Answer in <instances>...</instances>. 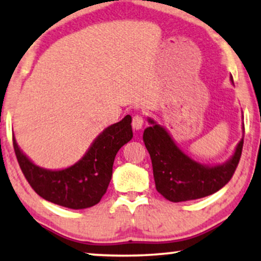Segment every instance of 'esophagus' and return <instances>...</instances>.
<instances>
[{
    "mask_svg": "<svg viewBox=\"0 0 261 261\" xmlns=\"http://www.w3.org/2000/svg\"><path fill=\"white\" fill-rule=\"evenodd\" d=\"M144 122H145V116L141 115V114H137V115L133 116L132 126H133L134 129H141L142 126H144Z\"/></svg>",
    "mask_w": 261,
    "mask_h": 261,
    "instance_id": "1",
    "label": "esophagus"
}]
</instances>
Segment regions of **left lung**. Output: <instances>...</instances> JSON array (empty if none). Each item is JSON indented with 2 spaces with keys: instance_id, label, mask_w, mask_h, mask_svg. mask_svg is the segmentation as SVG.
Here are the masks:
<instances>
[{
  "instance_id": "left-lung-1",
  "label": "left lung",
  "mask_w": 261,
  "mask_h": 261,
  "mask_svg": "<svg viewBox=\"0 0 261 261\" xmlns=\"http://www.w3.org/2000/svg\"><path fill=\"white\" fill-rule=\"evenodd\" d=\"M144 142L151 155L155 188L171 202H185L213 195L231 179L240 162L244 139L227 164L203 166L177 147L165 128L149 120Z\"/></svg>"
}]
</instances>
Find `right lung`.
Listing matches in <instances>:
<instances>
[{
    "instance_id": "1",
    "label": "right lung",
    "mask_w": 261,
    "mask_h": 261,
    "mask_svg": "<svg viewBox=\"0 0 261 261\" xmlns=\"http://www.w3.org/2000/svg\"><path fill=\"white\" fill-rule=\"evenodd\" d=\"M132 117L124 116L99 134L83 158L65 170L49 171L34 165L17 147L15 155L32 189L46 201L70 209H85L97 204L112 179L116 153L133 138Z\"/></svg>"
}]
</instances>
